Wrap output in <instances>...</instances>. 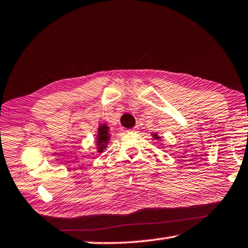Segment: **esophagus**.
<instances>
[{"label":"esophagus","mask_w":248,"mask_h":248,"mask_svg":"<svg viewBox=\"0 0 248 248\" xmlns=\"http://www.w3.org/2000/svg\"><path fill=\"white\" fill-rule=\"evenodd\" d=\"M138 130H139V127H134V128H132V129L128 130V131H129V132H138Z\"/></svg>","instance_id":"esophagus-1"}]
</instances>
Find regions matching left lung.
I'll list each match as a JSON object with an SVG mask.
<instances>
[{
  "mask_svg": "<svg viewBox=\"0 0 248 248\" xmlns=\"http://www.w3.org/2000/svg\"><path fill=\"white\" fill-rule=\"evenodd\" d=\"M152 137L154 138L155 140H159V139H161V137L157 136V133H153V134H152Z\"/></svg>",
  "mask_w": 248,
  "mask_h": 248,
  "instance_id": "1",
  "label": "left lung"
}]
</instances>
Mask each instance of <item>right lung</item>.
I'll use <instances>...</instances> for the list:
<instances>
[{
  "label": "right lung",
  "instance_id": "obj_1",
  "mask_svg": "<svg viewBox=\"0 0 248 248\" xmlns=\"http://www.w3.org/2000/svg\"><path fill=\"white\" fill-rule=\"evenodd\" d=\"M109 140H110V128L106 124H99L95 142L96 148H97V153H102L107 148Z\"/></svg>",
  "mask_w": 248,
  "mask_h": 248
}]
</instances>
